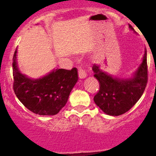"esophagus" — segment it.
Wrapping results in <instances>:
<instances>
[{
    "label": "esophagus",
    "mask_w": 156,
    "mask_h": 156,
    "mask_svg": "<svg viewBox=\"0 0 156 156\" xmlns=\"http://www.w3.org/2000/svg\"><path fill=\"white\" fill-rule=\"evenodd\" d=\"M78 76H79V78L83 79V78H85L87 76V74L86 71L84 70L83 68L79 67V68H78Z\"/></svg>",
    "instance_id": "1"
}]
</instances>
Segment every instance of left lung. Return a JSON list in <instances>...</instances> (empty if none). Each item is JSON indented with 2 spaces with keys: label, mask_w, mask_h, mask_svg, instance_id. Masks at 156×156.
I'll return each instance as SVG.
<instances>
[{
  "label": "left lung",
  "mask_w": 156,
  "mask_h": 156,
  "mask_svg": "<svg viewBox=\"0 0 156 156\" xmlns=\"http://www.w3.org/2000/svg\"><path fill=\"white\" fill-rule=\"evenodd\" d=\"M129 27L134 30L132 26ZM92 70L94 77L100 82V90L94 97L95 104L109 116H120L128 112L144 92L147 83V49L143 61L130 78L113 77L97 65L93 66Z\"/></svg>",
  "instance_id": "8db88e82"
}]
</instances>
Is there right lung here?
I'll list each match as a JSON object with an SVG mask.
<instances>
[{"label":"right lung","instance_id":"obj_1","mask_svg":"<svg viewBox=\"0 0 156 156\" xmlns=\"http://www.w3.org/2000/svg\"><path fill=\"white\" fill-rule=\"evenodd\" d=\"M17 49L13 55V90L20 102L34 113L53 116L68 101L78 82V69H54L46 75L31 78L20 72L17 63Z\"/></svg>","mask_w":156,"mask_h":156}]
</instances>
